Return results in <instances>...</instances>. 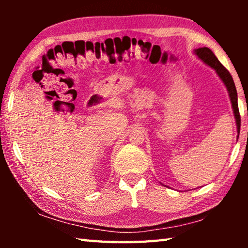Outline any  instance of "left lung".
Here are the masks:
<instances>
[{"label": "left lung", "instance_id": "1", "mask_svg": "<svg viewBox=\"0 0 248 248\" xmlns=\"http://www.w3.org/2000/svg\"><path fill=\"white\" fill-rule=\"evenodd\" d=\"M194 53L203 62V63L209 65L210 68L216 71L217 77L220 78L221 81L223 82V84L225 85L226 91H228L229 93L231 104H232V109H233L235 123H236L237 133L240 134L241 117H240V111H238V105H237V92H236V89H235V84L232 77H231L230 72L220 63V61L217 60V58L215 56V53H213L209 48L201 47L198 49H195Z\"/></svg>", "mask_w": 248, "mask_h": 248}]
</instances>
